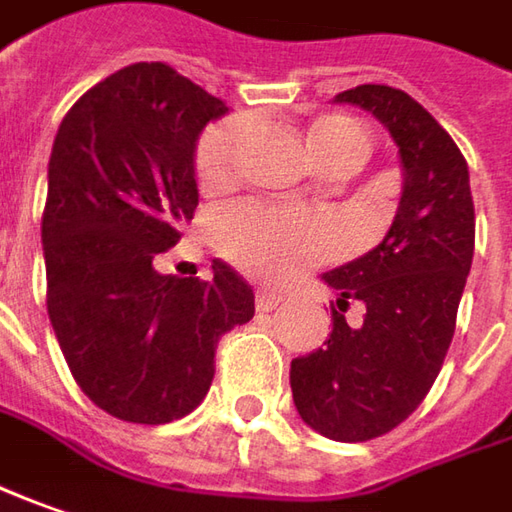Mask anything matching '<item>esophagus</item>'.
<instances>
[{"label": "esophagus", "instance_id": "obj_1", "mask_svg": "<svg viewBox=\"0 0 512 512\" xmlns=\"http://www.w3.org/2000/svg\"><path fill=\"white\" fill-rule=\"evenodd\" d=\"M280 295L278 292H269V289H260L255 295V303H257V312H269V309H275L280 303Z\"/></svg>", "mask_w": 512, "mask_h": 512}]
</instances>
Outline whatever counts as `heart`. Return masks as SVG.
<instances>
[{
	"label": "heart",
	"instance_id": "heart-1",
	"mask_svg": "<svg viewBox=\"0 0 512 512\" xmlns=\"http://www.w3.org/2000/svg\"><path fill=\"white\" fill-rule=\"evenodd\" d=\"M240 137V120H220L200 134L194 145V174L200 186L212 189L229 180ZM309 145L323 166L352 168L364 160L369 137L355 120L332 114L309 125ZM212 237L223 255L260 280L295 278L335 255L338 243L332 223L321 214L257 200H240L214 212Z\"/></svg>",
	"mask_w": 512,
	"mask_h": 512
}]
</instances>
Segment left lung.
<instances>
[{
    "label": "left lung",
    "mask_w": 512,
    "mask_h": 512,
    "mask_svg": "<svg viewBox=\"0 0 512 512\" xmlns=\"http://www.w3.org/2000/svg\"><path fill=\"white\" fill-rule=\"evenodd\" d=\"M335 100L361 105L387 125L404 191L387 237L323 275L341 292L332 332L292 361L289 384L312 430L335 441H369L407 421L441 372L473 263L476 209L464 154L410 94L358 85ZM349 299L368 306L361 327L345 323Z\"/></svg>",
    "instance_id": "obj_1"
}]
</instances>
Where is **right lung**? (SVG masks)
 <instances>
[{
	"mask_svg": "<svg viewBox=\"0 0 512 512\" xmlns=\"http://www.w3.org/2000/svg\"><path fill=\"white\" fill-rule=\"evenodd\" d=\"M220 114L171 65L137 62L85 91L56 131L48 318L79 389L120 421L189 415L212 387L220 338L255 315L252 286L220 260L209 280L157 272L194 217V143Z\"/></svg>",
	"mask_w": 512,
	"mask_h": 512,
	"instance_id": "1",
	"label": "right lung"
}]
</instances>
